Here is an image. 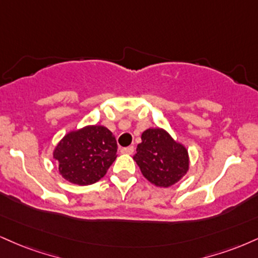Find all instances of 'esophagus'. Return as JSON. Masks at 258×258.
Segmentation results:
<instances>
[{
    "label": "esophagus",
    "mask_w": 258,
    "mask_h": 258,
    "mask_svg": "<svg viewBox=\"0 0 258 258\" xmlns=\"http://www.w3.org/2000/svg\"><path fill=\"white\" fill-rule=\"evenodd\" d=\"M121 153H122V154H127V155H132L133 153H135V147L122 148V149H121Z\"/></svg>",
    "instance_id": "esophagus-1"
}]
</instances>
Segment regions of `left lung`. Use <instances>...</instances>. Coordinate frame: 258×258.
Wrapping results in <instances>:
<instances>
[{
  "mask_svg": "<svg viewBox=\"0 0 258 258\" xmlns=\"http://www.w3.org/2000/svg\"><path fill=\"white\" fill-rule=\"evenodd\" d=\"M142 174L151 184L169 187L188 170V153L163 128H148L142 133V143L133 156Z\"/></svg>",
  "mask_w": 258,
  "mask_h": 258,
  "instance_id": "left-lung-1",
  "label": "left lung"
}]
</instances>
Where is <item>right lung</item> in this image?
<instances>
[{"mask_svg":"<svg viewBox=\"0 0 258 258\" xmlns=\"http://www.w3.org/2000/svg\"><path fill=\"white\" fill-rule=\"evenodd\" d=\"M116 139L107 127L85 126L67 133L55 148L58 172L72 184L91 185L102 179L116 159Z\"/></svg>","mask_w":258,"mask_h":258,"instance_id":"right-lung-1","label":"right lung"}]
</instances>
